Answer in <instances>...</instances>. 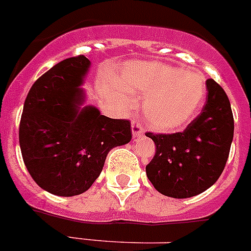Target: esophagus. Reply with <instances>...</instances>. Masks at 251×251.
Segmentation results:
<instances>
[{
    "label": "esophagus",
    "instance_id": "34e87169",
    "mask_svg": "<svg viewBox=\"0 0 251 251\" xmlns=\"http://www.w3.org/2000/svg\"><path fill=\"white\" fill-rule=\"evenodd\" d=\"M143 134V127L141 126V123H138V121L133 119L132 121V136L133 138H137V137L142 136Z\"/></svg>",
    "mask_w": 251,
    "mask_h": 251
}]
</instances>
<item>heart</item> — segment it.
<instances>
[{
  "instance_id": "heart-1",
  "label": "heart",
  "mask_w": 251,
  "mask_h": 251,
  "mask_svg": "<svg viewBox=\"0 0 251 251\" xmlns=\"http://www.w3.org/2000/svg\"><path fill=\"white\" fill-rule=\"evenodd\" d=\"M118 85V98L123 106L129 108L133 100L143 99L146 123L163 133L185 127L199 110L206 93L201 74L159 63H127Z\"/></svg>"
}]
</instances>
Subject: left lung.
<instances>
[{
	"label": "left lung",
	"instance_id": "obj_1",
	"mask_svg": "<svg viewBox=\"0 0 251 251\" xmlns=\"http://www.w3.org/2000/svg\"><path fill=\"white\" fill-rule=\"evenodd\" d=\"M206 104L183 132L146 133L156 153L146 166L157 191L174 199L202 194L223 174L234 137V117L229 98L214 79L206 80Z\"/></svg>",
	"mask_w": 251,
	"mask_h": 251
}]
</instances>
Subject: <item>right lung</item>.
Here are the masks:
<instances>
[{"label":"right lung","mask_w":251,"mask_h":251,"mask_svg":"<svg viewBox=\"0 0 251 251\" xmlns=\"http://www.w3.org/2000/svg\"><path fill=\"white\" fill-rule=\"evenodd\" d=\"M84 55L60 61L37 79L26 97L19 139L28 174L56 196L85 192L99 177L110 150L132 139L129 121L84 105L89 73Z\"/></svg>","instance_id":"right-lung-1"}]
</instances>
